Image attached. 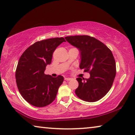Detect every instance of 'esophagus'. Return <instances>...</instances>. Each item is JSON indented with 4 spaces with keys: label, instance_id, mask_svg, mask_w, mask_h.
<instances>
[{
    "label": "esophagus",
    "instance_id": "obj_1",
    "mask_svg": "<svg viewBox=\"0 0 135 135\" xmlns=\"http://www.w3.org/2000/svg\"><path fill=\"white\" fill-rule=\"evenodd\" d=\"M64 79H65V80H66V81H70V80H71V79L68 78V77H65Z\"/></svg>",
    "mask_w": 135,
    "mask_h": 135
}]
</instances>
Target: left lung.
Wrapping results in <instances>:
<instances>
[{"mask_svg":"<svg viewBox=\"0 0 135 135\" xmlns=\"http://www.w3.org/2000/svg\"><path fill=\"white\" fill-rule=\"evenodd\" d=\"M68 43L79 49L80 69L90 74V78H77L79 87L75 92L80 99L96 102L103 98L111 88L116 75L115 59L110 49L89 36H67Z\"/></svg>","mask_w":135,"mask_h":135,"instance_id":"1","label":"left lung"}]
</instances>
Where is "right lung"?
Wrapping results in <instances>:
<instances>
[{
  "instance_id": "obj_1",
  "label": "right lung",
  "mask_w": 135,
  "mask_h": 135,
  "mask_svg": "<svg viewBox=\"0 0 135 135\" xmlns=\"http://www.w3.org/2000/svg\"><path fill=\"white\" fill-rule=\"evenodd\" d=\"M64 42L63 37L38 41L20 57L15 71L16 82L20 94L32 105L46 107L55 99L64 77H53L45 74V71L46 65L51 64L55 50Z\"/></svg>"
}]
</instances>
